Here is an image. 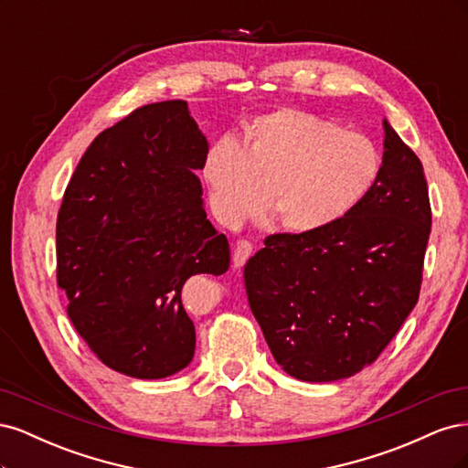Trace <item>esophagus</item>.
Returning a JSON list of instances; mask_svg holds the SVG:
<instances>
[{"instance_id":"obj_1","label":"esophagus","mask_w":468,"mask_h":468,"mask_svg":"<svg viewBox=\"0 0 468 468\" xmlns=\"http://www.w3.org/2000/svg\"><path fill=\"white\" fill-rule=\"evenodd\" d=\"M251 253H253V244L250 242V239H246V238L238 239L234 246V253H232L234 267H242L250 260Z\"/></svg>"}]
</instances>
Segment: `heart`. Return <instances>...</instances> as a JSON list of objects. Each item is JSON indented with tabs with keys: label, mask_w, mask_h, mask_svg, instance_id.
Masks as SVG:
<instances>
[{
	"label": "heart",
	"mask_w": 468,
	"mask_h": 468,
	"mask_svg": "<svg viewBox=\"0 0 468 468\" xmlns=\"http://www.w3.org/2000/svg\"><path fill=\"white\" fill-rule=\"evenodd\" d=\"M203 174L210 203L226 222L267 208L282 229L316 232L347 217L380 174L369 136L296 107L267 112L246 129L242 144L210 146Z\"/></svg>",
	"instance_id": "1"
}]
</instances>
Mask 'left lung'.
Here are the masks:
<instances>
[{"instance_id":"8db88e82","label":"left lung","mask_w":468,"mask_h":468,"mask_svg":"<svg viewBox=\"0 0 468 468\" xmlns=\"http://www.w3.org/2000/svg\"><path fill=\"white\" fill-rule=\"evenodd\" d=\"M430 232L421 162L385 121L380 174L357 208L316 232L267 236L244 267L275 361L308 382L371 365L418 303Z\"/></svg>"}]
</instances>
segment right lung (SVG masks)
<instances>
[{"label":"right lung","instance_id":"1","mask_svg":"<svg viewBox=\"0 0 468 468\" xmlns=\"http://www.w3.org/2000/svg\"><path fill=\"white\" fill-rule=\"evenodd\" d=\"M207 154L187 101L150 103L95 136L68 183L56 282L76 332L112 371L164 378L193 359L181 289L230 265L195 176Z\"/></svg>","mask_w":468,"mask_h":468}]
</instances>
